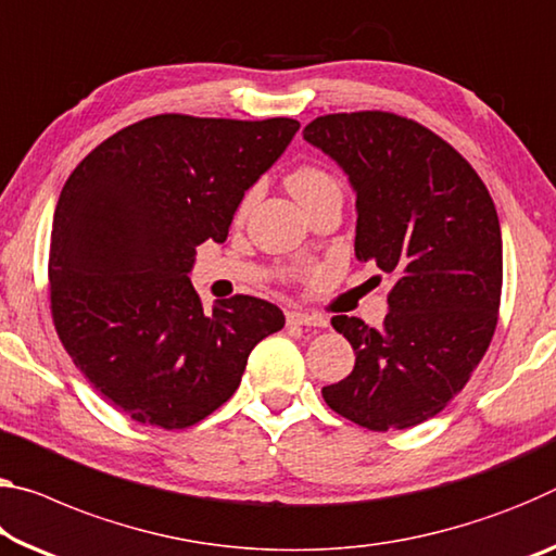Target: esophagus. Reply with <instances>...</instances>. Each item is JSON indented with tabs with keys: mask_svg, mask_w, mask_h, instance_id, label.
I'll list each match as a JSON object with an SVG mask.
<instances>
[{
	"mask_svg": "<svg viewBox=\"0 0 556 556\" xmlns=\"http://www.w3.org/2000/svg\"><path fill=\"white\" fill-rule=\"evenodd\" d=\"M287 324L292 326H324V316L319 314H306L302 309H289L287 312Z\"/></svg>",
	"mask_w": 556,
	"mask_h": 556,
	"instance_id": "1",
	"label": "esophagus"
}]
</instances>
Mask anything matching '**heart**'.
Wrapping results in <instances>:
<instances>
[{"label":"heart","instance_id":"1","mask_svg":"<svg viewBox=\"0 0 556 556\" xmlns=\"http://www.w3.org/2000/svg\"><path fill=\"white\" fill-rule=\"evenodd\" d=\"M287 185L289 190H292V195L299 202H304L326 188H337V180H333L326 170H321V167L302 165L296 167V170H292V175L287 178Z\"/></svg>","mask_w":556,"mask_h":556}]
</instances>
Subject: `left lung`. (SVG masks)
I'll return each instance as SVG.
<instances>
[{
    "mask_svg": "<svg viewBox=\"0 0 556 556\" xmlns=\"http://www.w3.org/2000/svg\"><path fill=\"white\" fill-rule=\"evenodd\" d=\"M304 140L349 175L358 262L393 277L381 329L346 314L331 319L356 364L321 395L361 428H413L465 389L495 333V202L451 143L395 113H329L304 128Z\"/></svg>",
    "mask_w": 556,
    "mask_h": 556,
    "instance_id": "1",
    "label": "left lung"
}]
</instances>
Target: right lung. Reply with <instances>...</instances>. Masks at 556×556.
I'll list each match as a JSON object with an SVG mask.
<instances>
[{
	"instance_id": "right-lung-1",
	"label": "right lung",
	"mask_w": 556,
	"mask_h": 556,
	"mask_svg": "<svg viewBox=\"0 0 556 556\" xmlns=\"http://www.w3.org/2000/svg\"><path fill=\"white\" fill-rule=\"evenodd\" d=\"M296 130L294 118L163 113L105 138L68 175L51 227V316L78 371L121 413L195 426L285 326L279 306L247 294L205 312L188 271L198 244L227 240L244 192Z\"/></svg>"
}]
</instances>
